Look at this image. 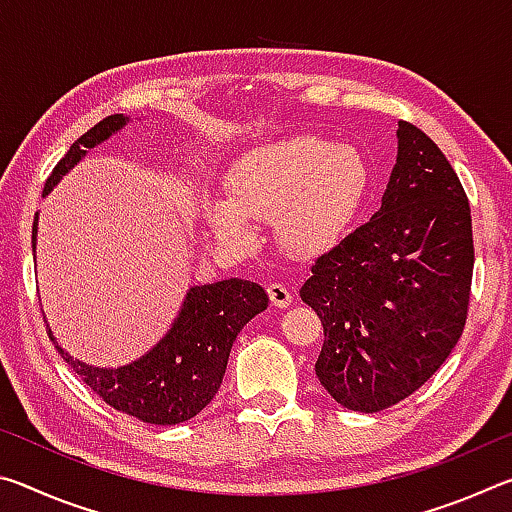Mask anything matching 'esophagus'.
<instances>
[{"label":"esophagus","mask_w":512,"mask_h":512,"mask_svg":"<svg viewBox=\"0 0 512 512\" xmlns=\"http://www.w3.org/2000/svg\"><path fill=\"white\" fill-rule=\"evenodd\" d=\"M268 298H271V302L275 307H289L291 305V300H293V296H291V291H289V287L287 284H282V282H273V284H268Z\"/></svg>","instance_id":"esophagus-1"}]
</instances>
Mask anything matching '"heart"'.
Returning a JSON list of instances; mask_svg holds the SVG:
<instances>
[{
    "mask_svg": "<svg viewBox=\"0 0 512 512\" xmlns=\"http://www.w3.org/2000/svg\"><path fill=\"white\" fill-rule=\"evenodd\" d=\"M370 189V167L348 144L296 135L248 151L225 173L228 198L205 203L216 239L250 246L273 221L287 253L314 257L339 244Z\"/></svg>",
    "mask_w": 512,
    "mask_h": 512,
    "instance_id": "obj_1",
    "label": "heart"
}]
</instances>
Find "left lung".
<instances>
[{"label":"left lung","mask_w":512,"mask_h":512,"mask_svg":"<svg viewBox=\"0 0 512 512\" xmlns=\"http://www.w3.org/2000/svg\"><path fill=\"white\" fill-rule=\"evenodd\" d=\"M472 216L443 151L400 121L379 212L320 255L302 284L325 341L316 375L350 411L402 402L443 366L465 327Z\"/></svg>","instance_id":"left-lung-1"}]
</instances>
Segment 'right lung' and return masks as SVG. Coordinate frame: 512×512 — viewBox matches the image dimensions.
I'll return each mask as SVG.
<instances>
[{
  "label": "right lung",
  "instance_id": "add662e5",
  "mask_svg": "<svg viewBox=\"0 0 512 512\" xmlns=\"http://www.w3.org/2000/svg\"><path fill=\"white\" fill-rule=\"evenodd\" d=\"M126 121L128 117L124 115H110L81 135L51 171L45 194L58 185L85 151L106 142L112 133L126 126ZM36 235L38 214L33 221V248ZM266 307L268 296L259 284L230 277L189 289L185 305L167 336L149 354L128 366L115 370L94 368L69 357L58 343L56 348L76 375L112 409L151 424H180L192 420L212 402L237 334ZM49 339L54 341L51 329Z\"/></svg>",
  "mask_w": 512,
  "mask_h": 512
}]
</instances>
